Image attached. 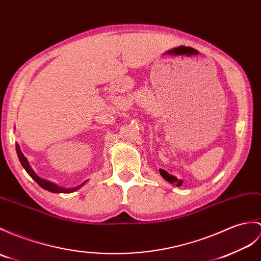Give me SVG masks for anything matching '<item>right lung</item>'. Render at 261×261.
<instances>
[{
    "mask_svg": "<svg viewBox=\"0 0 261 261\" xmlns=\"http://www.w3.org/2000/svg\"><path fill=\"white\" fill-rule=\"evenodd\" d=\"M16 152H17V156H19V160L21 162V165L23 166L24 169H25V171L30 174V177H31L41 188H43V189H45L47 191L54 192V193H70V192H74V191L79 190L84 184L87 182V181H84L83 184H81L80 186H77L75 188H71V189H70V188H66V189H64V188H62V187H59L58 185L53 184V182H50V181L42 179V178L39 177V175H36V173L32 170L31 166L29 165L28 159L22 153V151H21L19 144H17V143H16Z\"/></svg>",
    "mask_w": 261,
    "mask_h": 261,
    "instance_id": "right-lung-1",
    "label": "right lung"
}]
</instances>
